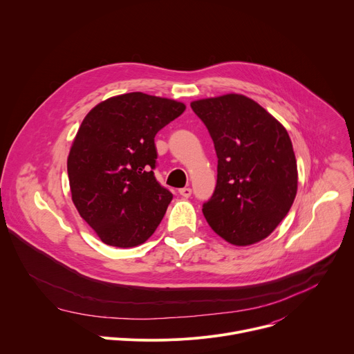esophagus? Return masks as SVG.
Segmentation results:
<instances>
[{"instance_id": "1", "label": "esophagus", "mask_w": 354, "mask_h": 354, "mask_svg": "<svg viewBox=\"0 0 354 354\" xmlns=\"http://www.w3.org/2000/svg\"><path fill=\"white\" fill-rule=\"evenodd\" d=\"M179 193H180V196H183V197H190L192 189H190V187H183V189L179 190Z\"/></svg>"}]
</instances>
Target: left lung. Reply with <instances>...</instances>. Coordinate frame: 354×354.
Returning <instances> with one entry per match:
<instances>
[{
    "mask_svg": "<svg viewBox=\"0 0 354 354\" xmlns=\"http://www.w3.org/2000/svg\"><path fill=\"white\" fill-rule=\"evenodd\" d=\"M193 112L213 138L217 185L203 205L216 234L236 246L269 236L297 194L298 172L284 126L239 93L193 100Z\"/></svg>",
    "mask_w": 354,
    "mask_h": 354,
    "instance_id": "1",
    "label": "left lung"
}]
</instances>
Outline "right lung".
Returning <instances> with one entry per match:
<instances>
[{"label": "right lung", "mask_w": 354, "mask_h": 354, "mask_svg": "<svg viewBox=\"0 0 354 354\" xmlns=\"http://www.w3.org/2000/svg\"><path fill=\"white\" fill-rule=\"evenodd\" d=\"M178 100L130 92L97 104L73 141V203L104 243L133 248L160 225L172 193L154 176L156 134L185 112Z\"/></svg>", "instance_id": "obj_1"}]
</instances>
